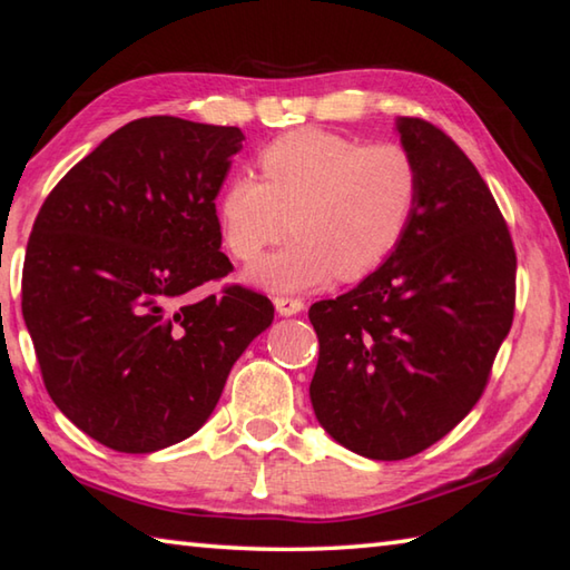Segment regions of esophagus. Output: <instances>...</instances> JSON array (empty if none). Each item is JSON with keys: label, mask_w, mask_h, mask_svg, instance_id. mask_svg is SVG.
Returning a JSON list of instances; mask_svg holds the SVG:
<instances>
[{"label": "esophagus", "mask_w": 570, "mask_h": 570, "mask_svg": "<svg viewBox=\"0 0 570 570\" xmlns=\"http://www.w3.org/2000/svg\"><path fill=\"white\" fill-rule=\"evenodd\" d=\"M274 306L282 316H294V314L302 312L304 302H302V298H296V296H276Z\"/></svg>", "instance_id": "obj_1"}]
</instances>
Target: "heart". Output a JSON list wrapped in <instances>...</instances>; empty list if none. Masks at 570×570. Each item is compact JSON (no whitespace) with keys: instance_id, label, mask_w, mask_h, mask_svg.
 <instances>
[{"instance_id":"1","label":"heart","mask_w":570,"mask_h":570,"mask_svg":"<svg viewBox=\"0 0 570 570\" xmlns=\"http://www.w3.org/2000/svg\"><path fill=\"white\" fill-rule=\"evenodd\" d=\"M258 170L262 178L236 173L226 180L218 220L244 264L258 262L292 226V244L250 272L274 292L374 272L402 244L420 206V166L397 142L366 146L326 130H294L258 153Z\"/></svg>"}]
</instances>
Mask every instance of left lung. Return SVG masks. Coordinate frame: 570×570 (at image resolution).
Returning <instances> with one entry per match:
<instances>
[{
    "label": "left lung",
    "mask_w": 570,
    "mask_h": 570,
    "mask_svg": "<svg viewBox=\"0 0 570 570\" xmlns=\"http://www.w3.org/2000/svg\"><path fill=\"white\" fill-rule=\"evenodd\" d=\"M397 130L422 173L412 226L360 286L308 308L316 420L372 460L417 455L475 407L515 314V248L488 183L438 125Z\"/></svg>",
    "instance_id": "obj_1"
}]
</instances>
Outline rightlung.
<instances>
[{
    "mask_svg": "<svg viewBox=\"0 0 570 570\" xmlns=\"http://www.w3.org/2000/svg\"><path fill=\"white\" fill-rule=\"evenodd\" d=\"M244 132L170 115L108 135L45 198L27 240L22 316L52 402L100 445L190 438L230 366L274 322L220 250L216 196Z\"/></svg>",
    "mask_w": 570,
    "mask_h": 570,
    "instance_id": "add662e5",
    "label": "right lung"
}]
</instances>
